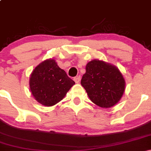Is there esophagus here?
Listing matches in <instances>:
<instances>
[{"instance_id":"1","label":"esophagus","mask_w":151,"mask_h":151,"mask_svg":"<svg viewBox=\"0 0 151 151\" xmlns=\"http://www.w3.org/2000/svg\"><path fill=\"white\" fill-rule=\"evenodd\" d=\"M80 79H81L80 76H77V77H75L74 78V81H75L76 83H79V81H80Z\"/></svg>"}]
</instances>
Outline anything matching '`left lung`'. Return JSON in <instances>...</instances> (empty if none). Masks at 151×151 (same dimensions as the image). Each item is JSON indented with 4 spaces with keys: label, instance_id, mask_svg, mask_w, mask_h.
<instances>
[{
    "label": "left lung",
    "instance_id": "left-lung-1",
    "mask_svg": "<svg viewBox=\"0 0 151 151\" xmlns=\"http://www.w3.org/2000/svg\"><path fill=\"white\" fill-rule=\"evenodd\" d=\"M81 84L90 100L102 108L117 104L125 90V80L116 66L99 60L88 62Z\"/></svg>",
    "mask_w": 151,
    "mask_h": 151
}]
</instances>
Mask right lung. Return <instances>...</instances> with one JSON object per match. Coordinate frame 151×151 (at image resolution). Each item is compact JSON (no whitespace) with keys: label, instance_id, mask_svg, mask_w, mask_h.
Masks as SVG:
<instances>
[{"label":"right lung","instance_id":"right-lung-1","mask_svg":"<svg viewBox=\"0 0 151 151\" xmlns=\"http://www.w3.org/2000/svg\"><path fill=\"white\" fill-rule=\"evenodd\" d=\"M74 84L53 59L38 65L30 78L32 94L36 101L45 106H51L63 99Z\"/></svg>","mask_w":151,"mask_h":151}]
</instances>
